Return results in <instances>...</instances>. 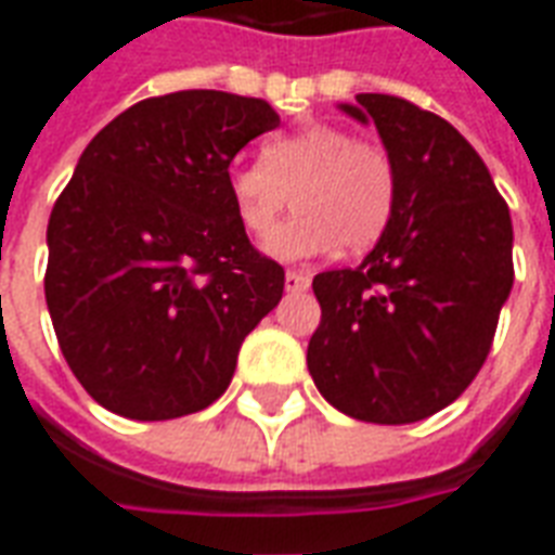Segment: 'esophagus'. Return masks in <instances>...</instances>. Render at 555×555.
I'll return each instance as SVG.
<instances>
[{
  "instance_id": "esophagus-1",
  "label": "esophagus",
  "mask_w": 555,
  "mask_h": 555,
  "mask_svg": "<svg viewBox=\"0 0 555 555\" xmlns=\"http://www.w3.org/2000/svg\"><path fill=\"white\" fill-rule=\"evenodd\" d=\"M285 291H288V294H302V291H309V276L299 273V270H288V273H285Z\"/></svg>"
}]
</instances>
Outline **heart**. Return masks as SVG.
I'll list each match as a JSON object with an SVG mask.
<instances>
[{
  "label": "heart",
  "mask_w": 555,
  "mask_h": 555,
  "mask_svg": "<svg viewBox=\"0 0 555 555\" xmlns=\"http://www.w3.org/2000/svg\"><path fill=\"white\" fill-rule=\"evenodd\" d=\"M229 199L246 235L264 244L297 204L300 215L267 242L279 261H306L332 249L364 253L391 223L397 170L385 146L344 126L311 122L261 146V162L229 170Z\"/></svg>",
  "instance_id": "b5f03b06"
}]
</instances>
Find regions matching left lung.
Listing matches in <instances>:
<instances>
[{"instance_id": "obj_1", "label": "left lung", "mask_w": 555, "mask_h": 555, "mask_svg": "<svg viewBox=\"0 0 555 555\" xmlns=\"http://www.w3.org/2000/svg\"><path fill=\"white\" fill-rule=\"evenodd\" d=\"M373 122L397 170L391 223L359 267L318 273L309 373L338 412L414 424L482 367L508 299L512 217L486 162L433 111L388 93L340 102Z\"/></svg>"}]
</instances>
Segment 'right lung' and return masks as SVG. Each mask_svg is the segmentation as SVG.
<instances>
[{
  "mask_svg": "<svg viewBox=\"0 0 555 555\" xmlns=\"http://www.w3.org/2000/svg\"><path fill=\"white\" fill-rule=\"evenodd\" d=\"M276 126L264 100L179 90L122 111L81 152L49 217L43 288L69 371L108 412L208 409L279 306L285 270L229 199L232 158Z\"/></svg>",
  "mask_w": 555,
  "mask_h": 555,
  "instance_id": "obj_1",
  "label": "right lung"
}]
</instances>
